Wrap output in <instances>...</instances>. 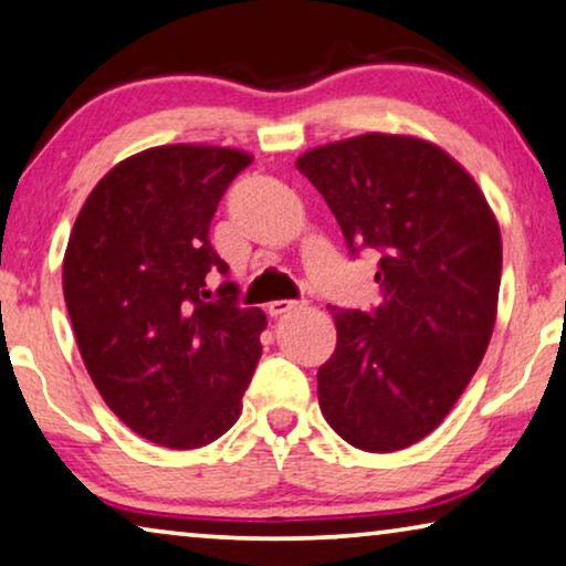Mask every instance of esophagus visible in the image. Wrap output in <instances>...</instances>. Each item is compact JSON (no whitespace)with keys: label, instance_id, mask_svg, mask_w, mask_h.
<instances>
[{"label":"esophagus","instance_id":"esophagus-1","mask_svg":"<svg viewBox=\"0 0 566 566\" xmlns=\"http://www.w3.org/2000/svg\"><path fill=\"white\" fill-rule=\"evenodd\" d=\"M297 307H300V302H294V300H274V302H269L266 310L272 317H282V315H286V312H292Z\"/></svg>","mask_w":566,"mask_h":566}]
</instances>
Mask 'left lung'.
Segmentation results:
<instances>
[{
	"label": "left lung",
	"instance_id": "8db88e82",
	"mask_svg": "<svg viewBox=\"0 0 566 566\" xmlns=\"http://www.w3.org/2000/svg\"><path fill=\"white\" fill-rule=\"evenodd\" d=\"M297 170L331 206L350 254L381 256V305L333 307L337 345L317 370L319 409L358 450H403L450 415L491 343L499 221L465 167L407 134L315 147Z\"/></svg>",
	"mask_w": 566,
	"mask_h": 566
}]
</instances>
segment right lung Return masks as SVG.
I'll list each match as a JSON object with an SVG mask.
<instances>
[{
  "label": "right lung",
  "mask_w": 566,
  "mask_h": 566,
  "mask_svg": "<svg viewBox=\"0 0 566 566\" xmlns=\"http://www.w3.org/2000/svg\"><path fill=\"white\" fill-rule=\"evenodd\" d=\"M251 165L231 147L165 145L112 167L83 202L63 259V294L101 399L132 432L196 450L229 432L261 358L266 315L239 305L210 269L226 188Z\"/></svg>",
  "instance_id": "right-lung-1"
}]
</instances>
